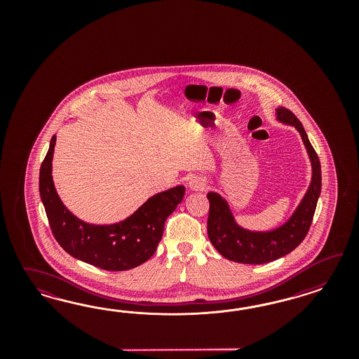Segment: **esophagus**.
Returning <instances> with one entry per match:
<instances>
[{
    "label": "esophagus",
    "instance_id": "34e87169",
    "mask_svg": "<svg viewBox=\"0 0 359 359\" xmlns=\"http://www.w3.org/2000/svg\"><path fill=\"white\" fill-rule=\"evenodd\" d=\"M188 185L192 191H204V189H207V180L200 176H195L189 180Z\"/></svg>",
    "mask_w": 359,
    "mask_h": 359
}]
</instances>
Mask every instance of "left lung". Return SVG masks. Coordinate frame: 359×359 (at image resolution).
<instances>
[{
  "label": "left lung",
  "mask_w": 359,
  "mask_h": 359,
  "mask_svg": "<svg viewBox=\"0 0 359 359\" xmlns=\"http://www.w3.org/2000/svg\"><path fill=\"white\" fill-rule=\"evenodd\" d=\"M278 120L294 125L300 133L306 151L312 162V182L303 201L280 228L271 231H250L236 224L228 203L221 196L209 192L208 237L216 250L229 261L262 264L279 259L294 250L308 234L311 228L318 196L321 194V164L313 146L308 140L302 122L290 109H276Z\"/></svg>",
  "instance_id": "1"
}]
</instances>
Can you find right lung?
<instances>
[{
    "mask_svg": "<svg viewBox=\"0 0 359 359\" xmlns=\"http://www.w3.org/2000/svg\"><path fill=\"white\" fill-rule=\"evenodd\" d=\"M56 135L39 171V192L57 243L69 255L107 271H125L150 259L163 237L164 222L182 203L184 185L150 197L130 217L113 225L80 221L62 204L55 191L51 162Z\"/></svg>",
    "mask_w": 359,
    "mask_h": 359,
    "instance_id": "obj_1",
    "label": "right lung"
}]
</instances>
